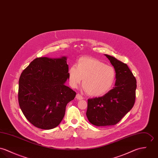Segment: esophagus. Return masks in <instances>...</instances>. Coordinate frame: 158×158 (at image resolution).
<instances>
[{"label": "esophagus", "instance_id": "1", "mask_svg": "<svg viewBox=\"0 0 158 158\" xmlns=\"http://www.w3.org/2000/svg\"><path fill=\"white\" fill-rule=\"evenodd\" d=\"M76 98H77V99H78V100H82V99H84L83 96H81L80 94H76Z\"/></svg>", "mask_w": 158, "mask_h": 158}]
</instances>
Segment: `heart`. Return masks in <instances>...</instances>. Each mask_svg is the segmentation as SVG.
<instances>
[{
    "label": "heart",
    "instance_id": "1",
    "mask_svg": "<svg viewBox=\"0 0 158 158\" xmlns=\"http://www.w3.org/2000/svg\"><path fill=\"white\" fill-rule=\"evenodd\" d=\"M114 67L91 57L79 58L76 65L69 70V80L71 87L76 88L83 79V88L88 95L101 96L110 91L116 80Z\"/></svg>",
    "mask_w": 158,
    "mask_h": 158
}]
</instances>
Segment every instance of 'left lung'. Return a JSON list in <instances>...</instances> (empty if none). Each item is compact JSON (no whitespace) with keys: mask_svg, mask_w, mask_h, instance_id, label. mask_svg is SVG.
<instances>
[{"mask_svg":"<svg viewBox=\"0 0 158 158\" xmlns=\"http://www.w3.org/2000/svg\"><path fill=\"white\" fill-rule=\"evenodd\" d=\"M116 71L115 86L102 97L88 99L86 115L96 126L113 125L133 108L136 99V80L126 64L105 54Z\"/></svg>","mask_w":158,"mask_h":158,"instance_id":"obj_1","label":"left lung"}]
</instances>
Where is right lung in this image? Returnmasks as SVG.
<instances>
[{
	"instance_id": "right-lung-1",
	"label": "right lung",
	"mask_w": 158,
	"mask_h": 158,
	"mask_svg": "<svg viewBox=\"0 0 158 158\" xmlns=\"http://www.w3.org/2000/svg\"><path fill=\"white\" fill-rule=\"evenodd\" d=\"M67 57H37L22 71L18 100L27 119L35 127L50 130L63 119L76 92L65 85L69 79Z\"/></svg>"
}]
</instances>
